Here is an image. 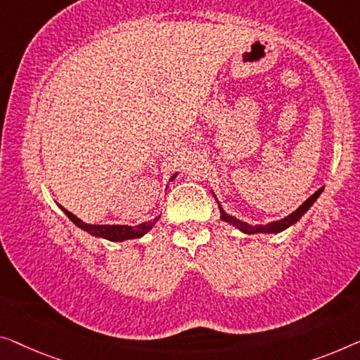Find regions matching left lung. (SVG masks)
<instances>
[{
	"label": "left lung",
	"mask_w": 360,
	"mask_h": 360,
	"mask_svg": "<svg viewBox=\"0 0 360 360\" xmlns=\"http://www.w3.org/2000/svg\"><path fill=\"white\" fill-rule=\"evenodd\" d=\"M321 191H323V187H321V189H319L317 192H315L314 195H310L307 200H305L302 205L297 208L296 212H292L291 214H289V217L280 219V221H273V223H268V224H255V226H250V224H248V223L239 221L238 218L229 217V214L224 213V210H223L221 207H219V212H221V219H223V221L234 224L236 228H239L240 231H244V233H248V234H254V233H280V231H283V229H286V228L291 226V224L296 223L297 219L302 217V214L307 212L310 207L314 205V202L317 200L319 195L321 194Z\"/></svg>",
	"instance_id": "1"
}]
</instances>
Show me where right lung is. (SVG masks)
Masks as SVG:
<instances>
[{"mask_svg": "<svg viewBox=\"0 0 360 360\" xmlns=\"http://www.w3.org/2000/svg\"><path fill=\"white\" fill-rule=\"evenodd\" d=\"M61 210L68 214V218L71 219L72 223H76L79 228H82L84 231H87L92 236H98V238L110 239V240H124V239L141 238V236L148 233L150 229L155 226V223L160 219V217H158L155 219H150V221L139 224V226H121V224H87V223H84L82 219H79L76 214L64 210L63 207H61Z\"/></svg>", "mask_w": 360, "mask_h": 360, "instance_id": "right-lung-1", "label": "right lung"}]
</instances>
